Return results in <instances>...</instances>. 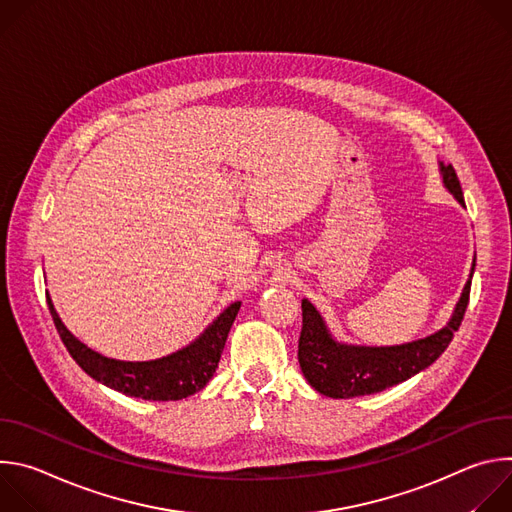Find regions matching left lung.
<instances>
[{"mask_svg":"<svg viewBox=\"0 0 512 512\" xmlns=\"http://www.w3.org/2000/svg\"><path fill=\"white\" fill-rule=\"evenodd\" d=\"M442 166L446 188L464 204L462 186L452 164ZM472 263V273H474ZM472 277V275H470ZM470 285H464L454 316L440 332L401 346H348L336 342L318 310L302 300V332L298 344V360L306 381L322 395L332 399H352L373 395L399 385L419 371L427 369L450 346L458 332L468 302Z\"/></svg>","mask_w":512,"mask_h":512,"instance_id":"obj_1","label":"left lung"}]
</instances>
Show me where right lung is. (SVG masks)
<instances>
[{
	"label": "right lung",
	"mask_w": 512,
	"mask_h": 512,
	"mask_svg": "<svg viewBox=\"0 0 512 512\" xmlns=\"http://www.w3.org/2000/svg\"><path fill=\"white\" fill-rule=\"evenodd\" d=\"M48 308L66 350L89 377L129 397L178 401L204 389L212 379L241 302L231 304L190 346L150 362H123L101 356L64 328L50 298Z\"/></svg>",
	"instance_id": "add662e5"
}]
</instances>
